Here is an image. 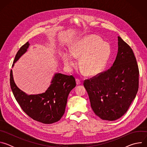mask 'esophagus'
<instances>
[{
    "mask_svg": "<svg viewBox=\"0 0 147 147\" xmlns=\"http://www.w3.org/2000/svg\"><path fill=\"white\" fill-rule=\"evenodd\" d=\"M76 81L77 85H80L81 84V80H80V79H78V78H76Z\"/></svg>",
    "mask_w": 147,
    "mask_h": 147,
    "instance_id": "obj_1",
    "label": "esophagus"
}]
</instances>
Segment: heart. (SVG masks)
<instances>
[{
	"label": "heart",
	"instance_id": "b5f03b06",
	"mask_svg": "<svg viewBox=\"0 0 147 147\" xmlns=\"http://www.w3.org/2000/svg\"><path fill=\"white\" fill-rule=\"evenodd\" d=\"M71 51L63 53L62 59L65 66L72 70L76 65V57H80L82 71L90 76H95L106 67L111 55L109 44L103 42L98 35H90L77 40Z\"/></svg>",
	"mask_w": 147,
	"mask_h": 147
}]
</instances>
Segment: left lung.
I'll list each match as a JSON object with an SVG mask.
<instances>
[{
    "instance_id": "1",
    "label": "left lung",
    "mask_w": 147,
    "mask_h": 147,
    "mask_svg": "<svg viewBox=\"0 0 147 147\" xmlns=\"http://www.w3.org/2000/svg\"><path fill=\"white\" fill-rule=\"evenodd\" d=\"M138 77V67L132 49L118 36L117 53L112 66L84 82L95 114L108 121L123 116L137 95Z\"/></svg>"
}]
</instances>
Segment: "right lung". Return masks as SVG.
<instances>
[{"mask_svg":"<svg viewBox=\"0 0 147 147\" xmlns=\"http://www.w3.org/2000/svg\"><path fill=\"white\" fill-rule=\"evenodd\" d=\"M30 45L27 42L20 48L16 55L12 67L27 51ZM10 82L13 95L23 111L34 120L44 124H52L61 118L65 112L69 94L76 86L73 76L55 73L45 92L28 95L16 86L12 70Z\"/></svg>","mask_w":147,"mask_h":147,"instance_id":"right-lung-1","label":"right lung"}]
</instances>
